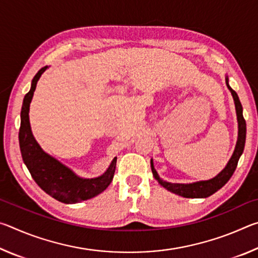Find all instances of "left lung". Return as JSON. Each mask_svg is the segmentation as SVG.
<instances>
[{
	"mask_svg": "<svg viewBox=\"0 0 258 258\" xmlns=\"http://www.w3.org/2000/svg\"><path fill=\"white\" fill-rule=\"evenodd\" d=\"M226 86L230 90L231 94H232L233 100H234V106H235V111H237V119H238V140L237 145H235V149L233 151V155L231 157L229 163L226 164L223 171L218 173L215 177L211 178V180L207 181H198L194 183H171L166 182L161 180L159 177L158 173L156 172L154 167V161H150L151 164V171L152 175L158 181L161 186H164L166 190L173 192V194L181 196V197L184 198H207L213 194H215L216 191L221 189L222 186L225 185V183L230 180V177L232 176L234 173L235 168H237L238 161L240 156L242 155L243 148H244V142H246V120H244L242 116V106L240 103V100L238 94L234 92V91L231 89L229 85V78L228 76L225 77Z\"/></svg>",
	"mask_w": 258,
	"mask_h": 258,
	"instance_id": "left-lung-1",
	"label": "left lung"
}]
</instances>
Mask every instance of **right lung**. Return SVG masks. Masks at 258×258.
<instances>
[{
	"instance_id": "1",
	"label": "right lung",
	"mask_w": 258,
	"mask_h": 258,
	"mask_svg": "<svg viewBox=\"0 0 258 258\" xmlns=\"http://www.w3.org/2000/svg\"><path fill=\"white\" fill-rule=\"evenodd\" d=\"M46 69L47 66L41 68L34 76L29 92L24 98L19 130L21 157L34 181L52 198L64 204L81 203L95 197L107 189L115 174L117 157L112 159L102 175L93 178H83L76 175L66 165L61 164L54 157L43 151L32 133L28 113L37 82Z\"/></svg>"
}]
</instances>
